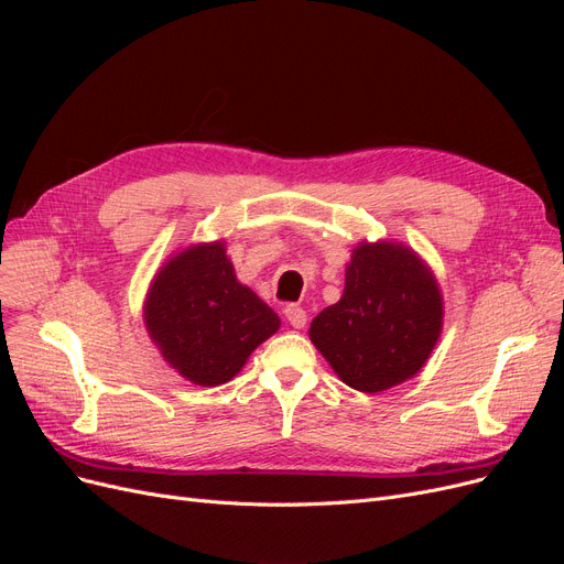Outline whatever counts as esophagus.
<instances>
[{"label": "esophagus", "mask_w": 564, "mask_h": 564, "mask_svg": "<svg viewBox=\"0 0 564 564\" xmlns=\"http://www.w3.org/2000/svg\"><path fill=\"white\" fill-rule=\"evenodd\" d=\"M284 317L289 319V324H292L294 329H303L305 322H308V315H305V311L301 308V305H286Z\"/></svg>", "instance_id": "1"}]
</instances>
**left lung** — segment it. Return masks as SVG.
I'll use <instances>...</instances> for the list:
<instances>
[{"label":"left lung","mask_w":564,"mask_h":564,"mask_svg":"<svg viewBox=\"0 0 564 564\" xmlns=\"http://www.w3.org/2000/svg\"><path fill=\"white\" fill-rule=\"evenodd\" d=\"M442 329L433 275L402 245H360L338 303L311 324V340L338 379L355 390L398 386L429 360Z\"/></svg>","instance_id":"left-lung-1"}]
</instances>
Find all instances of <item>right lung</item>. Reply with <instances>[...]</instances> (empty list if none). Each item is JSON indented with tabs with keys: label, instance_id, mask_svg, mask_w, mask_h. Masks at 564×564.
Listing matches in <instances>:
<instances>
[{
	"label": "right lung",
	"instance_id": "obj_1",
	"mask_svg": "<svg viewBox=\"0 0 564 564\" xmlns=\"http://www.w3.org/2000/svg\"><path fill=\"white\" fill-rule=\"evenodd\" d=\"M145 327L164 360L197 386L230 381L280 317L235 278L224 242L174 256L150 286Z\"/></svg>",
	"mask_w": 564,
	"mask_h": 564
}]
</instances>
